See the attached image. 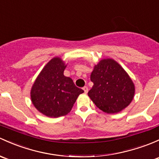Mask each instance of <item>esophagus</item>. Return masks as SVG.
Returning <instances> with one entry per match:
<instances>
[{"label":"esophagus","mask_w":159,"mask_h":159,"mask_svg":"<svg viewBox=\"0 0 159 159\" xmlns=\"http://www.w3.org/2000/svg\"><path fill=\"white\" fill-rule=\"evenodd\" d=\"M83 90H84V93H88V87H87V86H84V88H83Z\"/></svg>","instance_id":"1"}]
</instances>
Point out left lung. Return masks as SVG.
<instances>
[{
  "instance_id": "1",
  "label": "left lung",
  "mask_w": 159,
  "mask_h": 159,
  "mask_svg": "<svg viewBox=\"0 0 159 159\" xmlns=\"http://www.w3.org/2000/svg\"><path fill=\"white\" fill-rule=\"evenodd\" d=\"M91 81L93 85L88 96L105 113L120 112L133 101L134 84L125 70L113 59H103L95 66Z\"/></svg>"
}]
</instances>
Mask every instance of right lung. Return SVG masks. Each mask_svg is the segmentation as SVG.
I'll use <instances>...</instances> for the list:
<instances>
[{"instance_id": "obj_1", "label": "right lung", "mask_w": 159, "mask_h": 159, "mask_svg": "<svg viewBox=\"0 0 159 159\" xmlns=\"http://www.w3.org/2000/svg\"><path fill=\"white\" fill-rule=\"evenodd\" d=\"M66 66L60 58H53L44 67L31 89V100L40 113L49 117L66 116L79 94L84 92L72 79L64 75Z\"/></svg>"}]
</instances>
